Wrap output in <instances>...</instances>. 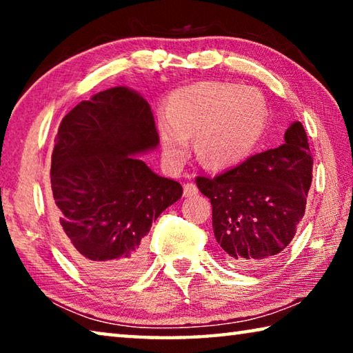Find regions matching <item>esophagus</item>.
<instances>
[{"label":"esophagus","mask_w":353,"mask_h":353,"mask_svg":"<svg viewBox=\"0 0 353 353\" xmlns=\"http://www.w3.org/2000/svg\"><path fill=\"white\" fill-rule=\"evenodd\" d=\"M198 187L194 183H185L183 185V196L185 198H191V196L198 194Z\"/></svg>","instance_id":"1"}]
</instances>
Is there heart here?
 <instances>
[{"mask_svg": "<svg viewBox=\"0 0 353 353\" xmlns=\"http://www.w3.org/2000/svg\"><path fill=\"white\" fill-rule=\"evenodd\" d=\"M268 107L252 88L230 82H199L172 92L157 129L166 162L181 166L194 137L199 162L212 170L241 163L259 145L266 128Z\"/></svg>", "mask_w": 353, "mask_h": 353, "instance_id": "obj_1", "label": "heart"}]
</instances>
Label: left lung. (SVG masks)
<instances>
[{"instance_id": "1", "label": "left lung", "mask_w": 353, "mask_h": 353, "mask_svg": "<svg viewBox=\"0 0 353 353\" xmlns=\"http://www.w3.org/2000/svg\"><path fill=\"white\" fill-rule=\"evenodd\" d=\"M313 157L305 129L294 121L282 146L255 154L216 177H196L212 202L219 255L236 270L272 261L296 235L305 213Z\"/></svg>"}]
</instances>
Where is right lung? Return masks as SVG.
Listing matches in <instances>:
<instances>
[{"label": "right lung", "mask_w": 353, "mask_h": 353, "mask_svg": "<svg viewBox=\"0 0 353 353\" xmlns=\"http://www.w3.org/2000/svg\"><path fill=\"white\" fill-rule=\"evenodd\" d=\"M159 134L148 101L112 87L62 119L51 157L52 216L68 255L101 282L134 277L145 265V236L182 185L137 155Z\"/></svg>", "instance_id": "right-lung-1"}]
</instances>
